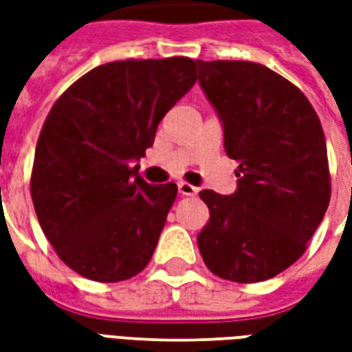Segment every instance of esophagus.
Instances as JSON below:
<instances>
[{
	"instance_id": "esophagus-1",
	"label": "esophagus",
	"mask_w": 352,
	"mask_h": 352,
	"mask_svg": "<svg viewBox=\"0 0 352 352\" xmlns=\"http://www.w3.org/2000/svg\"><path fill=\"white\" fill-rule=\"evenodd\" d=\"M177 188H179V194H181V196H196V194H198V188L188 183H179L177 184Z\"/></svg>"
}]
</instances>
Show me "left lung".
Here are the masks:
<instances>
[{"label": "left lung", "instance_id": "obj_1", "mask_svg": "<svg viewBox=\"0 0 352 352\" xmlns=\"http://www.w3.org/2000/svg\"><path fill=\"white\" fill-rule=\"evenodd\" d=\"M198 64V80L237 160V190H201L209 222L198 234L206 265L222 279L258 283L294 264L330 204L318 115L298 87L254 62Z\"/></svg>", "mask_w": 352, "mask_h": 352}]
</instances>
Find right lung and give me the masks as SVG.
<instances>
[{
    "mask_svg": "<svg viewBox=\"0 0 352 352\" xmlns=\"http://www.w3.org/2000/svg\"><path fill=\"white\" fill-rule=\"evenodd\" d=\"M196 79L186 56L120 60L94 67L52 105L30 190L45 236L73 272L118 283L151 262L177 184H148L131 162Z\"/></svg>",
    "mask_w": 352,
    "mask_h": 352,
    "instance_id": "1",
    "label": "right lung"
}]
</instances>
